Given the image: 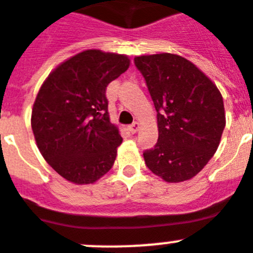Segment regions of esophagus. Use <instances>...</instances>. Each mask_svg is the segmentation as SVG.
Segmentation results:
<instances>
[{
  "instance_id": "34e87169",
  "label": "esophagus",
  "mask_w": 253,
  "mask_h": 253,
  "mask_svg": "<svg viewBox=\"0 0 253 253\" xmlns=\"http://www.w3.org/2000/svg\"><path fill=\"white\" fill-rule=\"evenodd\" d=\"M128 128H129V130H130V133H133V134H134V133H137V131L139 130V128H141V124H139L138 122H134L131 125H129Z\"/></svg>"
}]
</instances>
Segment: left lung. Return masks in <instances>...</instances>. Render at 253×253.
Listing matches in <instances>:
<instances>
[{
  "instance_id": "1",
  "label": "left lung",
  "mask_w": 253,
  "mask_h": 253,
  "mask_svg": "<svg viewBox=\"0 0 253 253\" xmlns=\"http://www.w3.org/2000/svg\"><path fill=\"white\" fill-rule=\"evenodd\" d=\"M157 111L159 141L143 153L148 169L168 183L196 176L216 152L225 126L223 96L204 71L174 53L137 56Z\"/></svg>"
}]
</instances>
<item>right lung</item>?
<instances>
[{
    "mask_svg": "<svg viewBox=\"0 0 253 253\" xmlns=\"http://www.w3.org/2000/svg\"><path fill=\"white\" fill-rule=\"evenodd\" d=\"M126 55L85 49L56 66L32 109L38 150L74 184H93L115 163L123 138L110 122L106 87L128 70Z\"/></svg>",
    "mask_w": 253,
    "mask_h": 253,
    "instance_id": "obj_1",
    "label": "right lung"
}]
</instances>
